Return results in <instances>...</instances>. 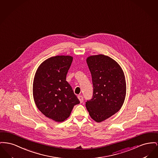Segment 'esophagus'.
Wrapping results in <instances>:
<instances>
[{
    "mask_svg": "<svg viewBox=\"0 0 158 158\" xmlns=\"http://www.w3.org/2000/svg\"><path fill=\"white\" fill-rule=\"evenodd\" d=\"M78 99L80 100V103H83V97L81 95H78Z\"/></svg>",
    "mask_w": 158,
    "mask_h": 158,
    "instance_id": "34e87169",
    "label": "esophagus"
}]
</instances>
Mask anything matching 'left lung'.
Wrapping results in <instances>:
<instances>
[{"label": "left lung", "instance_id": "1", "mask_svg": "<svg viewBox=\"0 0 158 158\" xmlns=\"http://www.w3.org/2000/svg\"><path fill=\"white\" fill-rule=\"evenodd\" d=\"M86 61L91 73L93 95L85 106L91 118L100 123L118 112L124 102V73L116 61L108 56L92 55Z\"/></svg>", "mask_w": 158, "mask_h": 158}]
</instances>
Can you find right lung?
Returning <instances> with one entry per match:
<instances>
[{
	"label": "right lung",
	"mask_w": 158,
	"mask_h": 158,
	"mask_svg": "<svg viewBox=\"0 0 158 158\" xmlns=\"http://www.w3.org/2000/svg\"><path fill=\"white\" fill-rule=\"evenodd\" d=\"M73 58L69 55L53 56L43 61L34 78V100L43 115L56 122L70 116L80 100L66 81Z\"/></svg>",
	"instance_id": "add662e5"
}]
</instances>
